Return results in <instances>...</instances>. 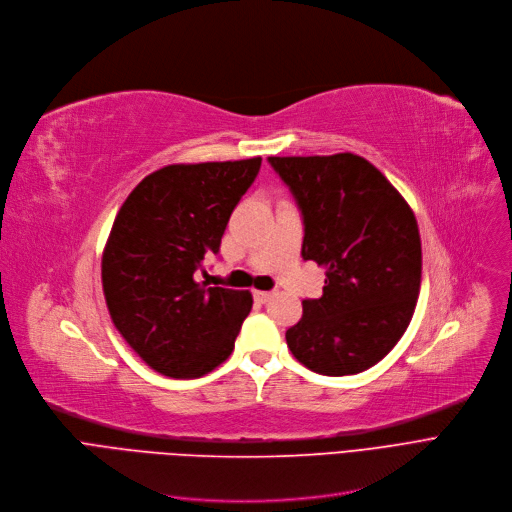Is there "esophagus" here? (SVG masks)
<instances>
[{
  "label": "esophagus",
  "instance_id": "esophagus-1",
  "mask_svg": "<svg viewBox=\"0 0 512 512\" xmlns=\"http://www.w3.org/2000/svg\"><path fill=\"white\" fill-rule=\"evenodd\" d=\"M273 296H275L273 291H258V289L254 291V300H256V302H260V304H266V302H269Z\"/></svg>",
  "mask_w": 512,
  "mask_h": 512
}]
</instances>
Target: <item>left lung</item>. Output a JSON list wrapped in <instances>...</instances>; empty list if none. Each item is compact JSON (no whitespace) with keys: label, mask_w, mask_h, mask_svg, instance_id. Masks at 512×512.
<instances>
[{"label":"left lung","mask_w":512,"mask_h":512,"mask_svg":"<svg viewBox=\"0 0 512 512\" xmlns=\"http://www.w3.org/2000/svg\"><path fill=\"white\" fill-rule=\"evenodd\" d=\"M304 216V260L327 269L323 296L285 331L291 354L319 375L371 369L400 342L421 289L412 208L362 156H271Z\"/></svg>","instance_id":"left-lung-1"}]
</instances>
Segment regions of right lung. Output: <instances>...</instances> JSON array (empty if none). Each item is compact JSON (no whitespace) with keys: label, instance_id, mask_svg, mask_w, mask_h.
I'll list each match as a JSON object with an SVG mask.
<instances>
[{"label":"right lung","instance_id":"right-lung-1","mask_svg":"<svg viewBox=\"0 0 512 512\" xmlns=\"http://www.w3.org/2000/svg\"><path fill=\"white\" fill-rule=\"evenodd\" d=\"M262 158L168 164L120 206L102 254L110 319L156 373L196 379L223 364L252 310L250 291L196 281Z\"/></svg>","mask_w":512,"mask_h":512}]
</instances>
